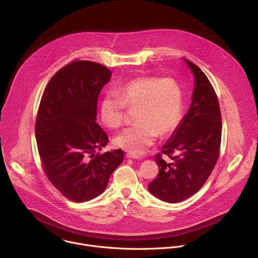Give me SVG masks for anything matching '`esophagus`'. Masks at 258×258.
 I'll return each instance as SVG.
<instances>
[{
    "label": "esophagus",
    "instance_id": "obj_1",
    "mask_svg": "<svg viewBox=\"0 0 258 258\" xmlns=\"http://www.w3.org/2000/svg\"><path fill=\"white\" fill-rule=\"evenodd\" d=\"M126 157L132 158V159H141L142 158V156L135 154V153H126Z\"/></svg>",
    "mask_w": 258,
    "mask_h": 258
}]
</instances>
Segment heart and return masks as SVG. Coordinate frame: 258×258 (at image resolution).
Here are the masks:
<instances>
[{
  "label": "heart",
  "instance_id": "b5f03b06",
  "mask_svg": "<svg viewBox=\"0 0 258 258\" xmlns=\"http://www.w3.org/2000/svg\"><path fill=\"white\" fill-rule=\"evenodd\" d=\"M138 107L136 124L125 127L113 139L114 144L131 153L140 154L158 137L172 133L183 111V91L174 79L141 78L114 91L107 92L100 103L103 123L116 128L123 122L124 108Z\"/></svg>",
  "mask_w": 258,
  "mask_h": 258
}]
</instances>
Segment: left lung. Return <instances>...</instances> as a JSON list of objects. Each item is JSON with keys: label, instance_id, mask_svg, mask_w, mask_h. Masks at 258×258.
<instances>
[{"label": "left lung", "instance_id": "1", "mask_svg": "<svg viewBox=\"0 0 258 258\" xmlns=\"http://www.w3.org/2000/svg\"><path fill=\"white\" fill-rule=\"evenodd\" d=\"M194 77L192 100L186 115L155 156L159 172L149 192L167 203H178L197 193L210 175L219 155L222 115L215 92L205 73L182 59ZM175 156L172 157V154Z\"/></svg>", "mask_w": 258, "mask_h": 258}]
</instances>
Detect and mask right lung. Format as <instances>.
Listing matches in <instances>:
<instances>
[{
    "instance_id": "right-lung-1",
    "label": "right lung",
    "mask_w": 258,
    "mask_h": 258,
    "mask_svg": "<svg viewBox=\"0 0 258 258\" xmlns=\"http://www.w3.org/2000/svg\"><path fill=\"white\" fill-rule=\"evenodd\" d=\"M112 72L91 61H75L47 85L35 120V139L44 171L53 186L73 202L102 194L123 160L120 149L95 155L108 137L97 123V102Z\"/></svg>"
}]
</instances>
